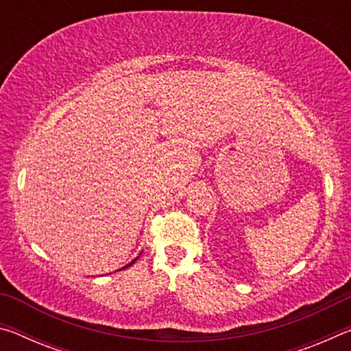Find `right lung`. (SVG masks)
<instances>
[{"mask_svg": "<svg viewBox=\"0 0 351 351\" xmlns=\"http://www.w3.org/2000/svg\"><path fill=\"white\" fill-rule=\"evenodd\" d=\"M141 254H142V252H141ZM138 258H139V255H138V257H136L134 260H132V261H130V263H128V265H125V266H123V268H121V269H119V271H122V269H125V268H128V266H132V265H134V261H136V260H138Z\"/></svg>", "mask_w": 351, "mask_h": 351, "instance_id": "obj_1", "label": "right lung"}]
</instances>
